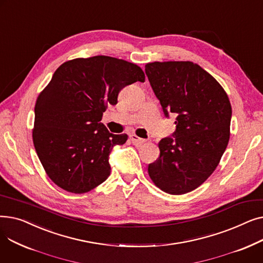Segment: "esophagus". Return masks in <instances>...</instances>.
I'll return each instance as SVG.
<instances>
[{"label":"esophagus","mask_w":263,"mask_h":263,"mask_svg":"<svg viewBox=\"0 0 263 263\" xmlns=\"http://www.w3.org/2000/svg\"><path fill=\"white\" fill-rule=\"evenodd\" d=\"M130 140H131L132 144L135 145V146H137V147L142 146V145L146 142V140L141 139V137H139V136L135 135V134H131V135H130Z\"/></svg>","instance_id":"esophagus-1"}]
</instances>
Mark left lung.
Masks as SVG:
<instances>
[{"mask_svg":"<svg viewBox=\"0 0 263 263\" xmlns=\"http://www.w3.org/2000/svg\"><path fill=\"white\" fill-rule=\"evenodd\" d=\"M145 71L164 114L177 116L174 139L159 142L148 165L153 182L181 195L197 189L217 167L230 137L231 104L222 85L192 62H154Z\"/></svg>","mask_w":263,"mask_h":263,"instance_id":"obj_1","label":"left lung"}]
</instances>
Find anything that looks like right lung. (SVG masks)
<instances>
[{
    "instance_id": "1",
    "label": "right lung",
    "mask_w": 263,
    "mask_h": 263,
    "mask_svg": "<svg viewBox=\"0 0 263 263\" xmlns=\"http://www.w3.org/2000/svg\"><path fill=\"white\" fill-rule=\"evenodd\" d=\"M145 73L136 64L98 55L62 64L35 104L33 143L46 174L61 189L83 194L105 181L108 155L127 134L109 133L103 123L108 104Z\"/></svg>"
}]
</instances>
